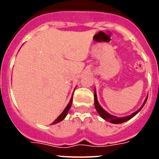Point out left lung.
I'll use <instances>...</instances> for the list:
<instances>
[{
  "label": "left lung",
  "mask_w": 159,
  "mask_h": 159,
  "mask_svg": "<svg viewBox=\"0 0 159 159\" xmlns=\"http://www.w3.org/2000/svg\"><path fill=\"white\" fill-rule=\"evenodd\" d=\"M94 99H95V109H96V111H98V113H99V116H101V118H102L103 119H105L106 121H108L110 122V123H114V124H119V123H124V122H127L128 121V120H130V119H132V118L134 117V116H136L139 112L141 111L142 108L143 107V106L145 105L146 102H147V97L146 98L145 101L143 102V105L141 106V107L139 108V109H138L137 111H136L135 112H134V113H132L131 115H130V116H125V117H117V116H112V115H111V114H109L108 112H107L106 111L103 109V108L102 107L100 106V104L99 103V102H98V99H97V95H96V90H95V92H94Z\"/></svg>",
  "instance_id": "obj_1"
}]
</instances>
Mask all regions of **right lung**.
<instances>
[{
	"label": "right lung",
	"mask_w": 159,
	"mask_h": 159,
	"mask_svg": "<svg viewBox=\"0 0 159 159\" xmlns=\"http://www.w3.org/2000/svg\"><path fill=\"white\" fill-rule=\"evenodd\" d=\"M72 98H73V95L72 96H71V99H70V102H68V104L67 105V107H65V109H64V111H63V112L61 114H60V116H58V118H57L56 120H55L54 122L52 123V124H56V123H60V122H61L63 120V119H65V117L67 116V112H68V111H69L70 107H71V103H72Z\"/></svg>",
	"instance_id": "obj_1"
}]
</instances>
